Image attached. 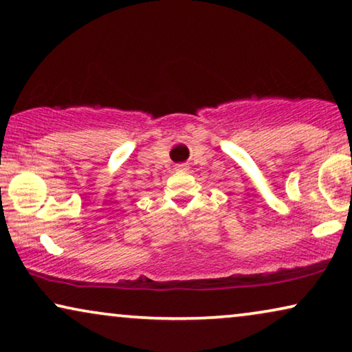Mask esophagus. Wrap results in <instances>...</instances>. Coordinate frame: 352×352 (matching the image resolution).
Listing matches in <instances>:
<instances>
[{
    "label": "esophagus",
    "instance_id": "obj_1",
    "mask_svg": "<svg viewBox=\"0 0 352 352\" xmlns=\"http://www.w3.org/2000/svg\"><path fill=\"white\" fill-rule=\"evenodd\" d=\"M176 170H187L184 163H181V165H176Z\"/></svg>",
    "mask_w": 352,
    "mask_h": 352
}]
</instances>
